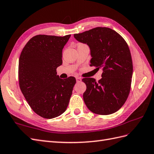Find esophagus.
<instances>
[{"instance_id":"1","label":"esophagus","mask_w":154,"mask_h":154,"mask_svg":"<svg viewBox=\"0 0 154 154\" xmlns=\"http://www.w3.org/2000/svg\"><path fill=\"white\" fill-rule=\"evenodd\" d=\"M76 80H77V82H81L82 79H81V77H76Z\"/></svg>"}]
</instances>
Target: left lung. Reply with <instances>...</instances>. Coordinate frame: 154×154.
Returning a JSON list of instances; mask_svg holds the SVG:
<instances>
[{"mask_svg":"<svg viewBox=\"0 0 154 154\" xmlns=\"http://www.w3.org/2000/svg\"><path fill=\"white\" fill-rule=\"evenodd\" d=\"M77 41L90 48V66L103 69L102 78H83L86 85L83 100L90 111L109 115L118 111L131 90L133 62L128 43L120 35L107 27H96L75 34Z\"/></svg>","mask_w":154,"mask_h":154,"instance_id":"8db88e82","label":"left lung"}]
</instances>
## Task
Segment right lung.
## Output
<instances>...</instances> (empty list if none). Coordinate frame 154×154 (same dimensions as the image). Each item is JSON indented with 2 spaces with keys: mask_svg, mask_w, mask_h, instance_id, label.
I'll list each match as a JSON object with an SVG mask.
<instances>
[{
  "mask_svg": "<svg viewBox=\"0 0 154 154\" xmlns=\"http://www.w3.org/2000/svg\"><path fill=\"white\" fill-rule=\"evenodd\" d=\"M70 36L36 35L26 43L19 57L21 92L33 111L47 119L66 111L76 83L74 77L62 79L57 75L62 64V49Z\"/></svg>",
  "mask_w": 154,
  "mask_h": 154,
  "instance_id": "obj_1",
  "label": "right lung"
}]
</instances>
